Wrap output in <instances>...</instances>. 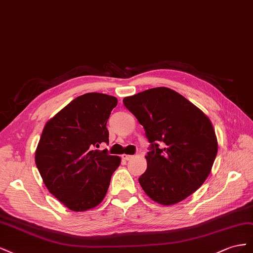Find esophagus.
I'll list each match as a JSON object with an SVG mask.
<instances>
[{"instance_id": "esophagus-1", "label": "esophagus", "mask_w": 253, "mask_h": 253, "mask_svg": "<svg viewBox=\"0 0 253 253\" xmlns=\"http://www.w3.org/2000/svg\"><path fill=\"white\" fill-rule=\"evenodd\" d=\"M122 158L124 159V160H126V161H129V160H131V159L133 158V156H131V155H123Z\"/></svg>"}]
</instances>
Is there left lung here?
<instances>
[{
  "mask_svg": "<svg viewBox=\"0 0 253 253\" xmlns=\"http://www.w3.org/2000/svg\"><path fill=\"white\" fill-rule=\"evenodd\" d=\"M145 129L150 143L147 169L139 182L147 196L163 206L189 197L210 175L217 155L212 123L199 108L165 86L123 99Z\"/></svg>",
  "mask_w": 253,
  "mask_h": 253,
  "instance_id": "left-lung-1",
  "label": "left lung"
}]
</instances>
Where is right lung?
Segmentation results:
<instances>
[{"label": "right lung", "instance_id": "obj_1", "mask_svg": "<svg viewBox=\"0 0 253 253\" xmlns=\"http://www.w3.org/2000/svg\"><path fill=\"white\" fill-rule=\"evenodd\" d=\"M118 99L85 93L50 119L43 128L35 160L49 193L75 212L102 203L121 158L96 150L109 142L107 121Z\"/></svg>", "mask_w": 253, "mask_h": 253}]
</instances>
